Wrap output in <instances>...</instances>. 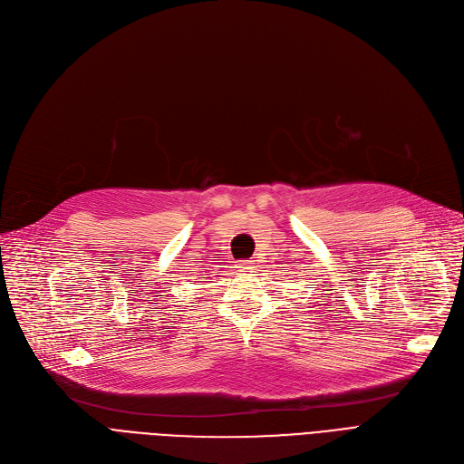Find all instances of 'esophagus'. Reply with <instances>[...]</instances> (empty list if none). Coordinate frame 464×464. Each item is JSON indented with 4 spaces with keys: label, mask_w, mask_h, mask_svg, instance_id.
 I'll return each instance as SVG.
<instances>
[{
    "label": "esophagus",
    "mask_w": 464,
    "mask_h": 464,
    "mask_svg": "<svg viewBox=\"0 0 464 464\" xmlns=\"http://www.w3.org/2000/svg\"><path fill=\"white\" fill-rule=\"evenodd\" d=\"M254 261H256V259H254ZM254 261H240V263L237 265V269L242 271V273H252V271L256 269V266H254L256 263H254Z\"/></svg>",
    "instance_id": "obj_1"
}]
</instances>
